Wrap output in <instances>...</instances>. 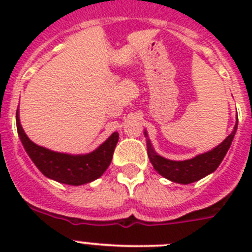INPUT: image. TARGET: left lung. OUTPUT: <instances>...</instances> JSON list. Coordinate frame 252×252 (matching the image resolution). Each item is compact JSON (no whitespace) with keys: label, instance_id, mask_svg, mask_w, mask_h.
Segmentation results:
<instances>
[{"label":"left lung","instance_id":"8db88e82","mask_svg":"<svg viewBox=\"0 0 252 252\" xmlns=\"http://www.w3.org/2000/svg\"><path fill=\"white\" fill-rule=\"evenodd\" d=\"M236 130H237V122H236L235 128L231 132V135H228L223 140V142L216 146L213 150L197 155L193 159L184 160V161H174V160L165 159V158L158 155L154 151L150 140L148 139L146 144H148L149 159H150L154 169L166 179L180 184L193 183V182H197L206 175L213 173L218 168V165L221 164L224 155L230 149L231 144H232ZM145 136L148 137L146 131Z\"/></svg>","mask_w":252,"mask_h":252}]
</instances>
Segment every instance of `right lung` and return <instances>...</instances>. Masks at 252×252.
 <instances>
[{"mask_svg":"<svg viewBox=\"0 0 252 252\" xmlns=\"http://www.w3.org/2000/svg\"><path fill=\"white\" fill-rule=\"evenodd\" d=\"M16 126L22 145L36 168L49 179L69 186H82L98 179L110 166L113 151L119 141V133L113 132L92 153L70 155L51 151L31 141L21 127L19 110L16 111Z\"/></svg>","mask_w":252,"mask_h":252,"instance_id":"add662e5","label":"right lung"}]
</instances>
